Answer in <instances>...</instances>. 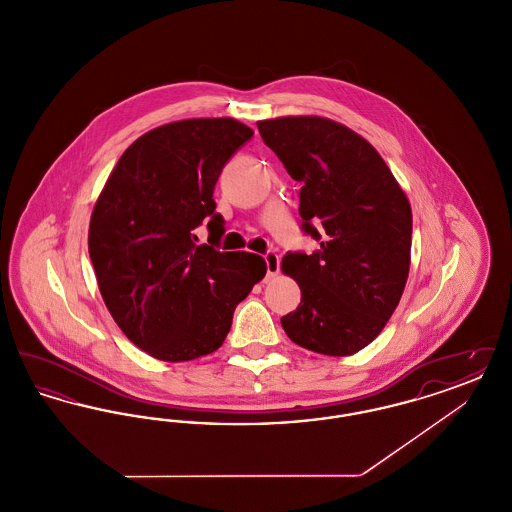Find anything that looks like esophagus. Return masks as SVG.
Returning <instances> with one entry per match:
<instances>
[{
    "instance_id": "34e87169",
    "label": "esophagus",
    "mask_w": 512,
    "mask_h": 512,
    "mask_svg": "<svg viewBox=\"0 0 512 512\" xmlns=\"http://www.w3.org/2000/svg\"><path fill=\"white\" fill-rule=\"evenodd\" d=\"M265 261H267V276L272 278L280 272V257L274 253V251H268L265 255Z\"/></svg>"
}]
</instances>
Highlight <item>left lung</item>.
<instances>
[{
  "instance_id": "8db88e82",
  "label": "left lung",
  "mask_w": 512,
  "mask_h": 512,
  "mask_svg": "<svg viewBox=\"0 0 512 512\" xmlns=\"http://www.w3.org/2000/svg\"><path fill=\"white\" fill-rule=\"evenodd\" d=\"M257 126L301 182L303 228L320 240L313 255L282 259V270L301 290V303L282 317V328L309 351L353 355L378 338L405 290L411 203L382 155L345 124L297 115Z\"/></svg>"
}]
</instances>
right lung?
<instances>
[{"label": "right lung", "mask_w": 512, "mask_h": 512, "mask_svg": "<svg viewBox=\"0 0 512 512\" xmlns=\"http://www.w3.org/2000/svg\"><path fill=\"white\" fill-rule=\"evenodd\" d=\"M253 130L232 117L157 126L128 147L94 205L88 251L99 292L124 336L182 363L217 351L236 305L267 274L263 257L197 245L222 234L213 190Z\"/></svg>", "instance_id": "1"}]
</instances>
